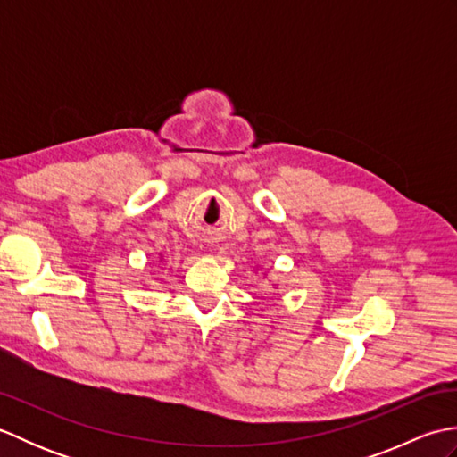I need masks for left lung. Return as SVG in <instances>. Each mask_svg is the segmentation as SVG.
Masks as SVG:
<instances>
[{
	"instance_id": "obj_1",
	"label": "left lung",
	"mask_w": 457,
	"mask_h": 457,
	"mask_svg": "<svg viewBox=\"0 0 457 457\" xmlns=\"http://www.w3.org/2000/svg\"><path fill=\"white\" fill-rule=\"evenodd\" d=\"M273 287H275V285H273Z\"/></svg>"
}]
</instances>
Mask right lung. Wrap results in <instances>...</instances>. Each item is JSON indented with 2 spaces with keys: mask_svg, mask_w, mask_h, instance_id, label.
<instances>
[{
  "mask_svg": "<svg viewBox=\"0 0 457 457\" xmlns=\"http://www.w3.org/2000/svg\"><path fill=\"white\" fill-rule=\"evenodd\" d=\"M161 259H162V257H161Z\"/></svg>",
  "mask_w": 457,
  "mask_h": 457,
  "instance_id": "add662e5",
  "label": "right lung"
}]
</instances>
